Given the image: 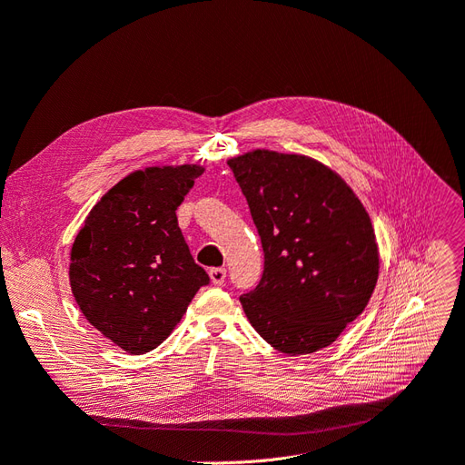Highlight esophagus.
Masks as SVG:
<instances>
[{
  "mask_svg": "<svg viewBox=\"0 0 465 465\" xmlns=\"http://www.w3.org/2000/svg\"><path fill=\"white\" fill-rule=\"evenodd\" d=\"M209 276L214 285H222L223 280H226V268H211Z\"/></svg>",
  "mask_w": 465,
  "mask_h": 465,
  "instance_id": "obj_1",
  "label": "esophagus"
}]
</instances>
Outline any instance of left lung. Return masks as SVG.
Here are the masks:
<instances>
[{"mask_svg": "<svg viewBox=\"0 0 465 465\" xmlns=\"http://www.w3.org/2000/svg\"><path fill=\"white\" fill-rule=\"evenodd\" d=\"M264 251L239 297L259 335L289 356L330 347L366 308L380 273L371 220L333 170L256 149L228 161Z\"/></svg>", "mask_w": 465, "mask_h": 465, "instance_id": "8db88e82", "label": "left lung"}]
</instances>
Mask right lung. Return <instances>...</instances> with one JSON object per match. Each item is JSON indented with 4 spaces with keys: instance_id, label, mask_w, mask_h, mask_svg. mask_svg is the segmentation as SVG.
<instances>
[{
    "instance_id": "right-lung-1",
    "label": "right lung",
    "mask_w": 465,
    "mask_h": 465,
    "mask_svg": "<svg viewBox=\"0 0 465 465\" xmlns=\"http://www.w3.org/2000/svg\"><path fill=\"white\" fill-rule=\"evenodd\" d=\"M201 174L195 164L134 172L101 197L74 239L68 278L80 311L130 354L157 349L211 282L176 216Z\"/></svg>"
}]
</instances>
